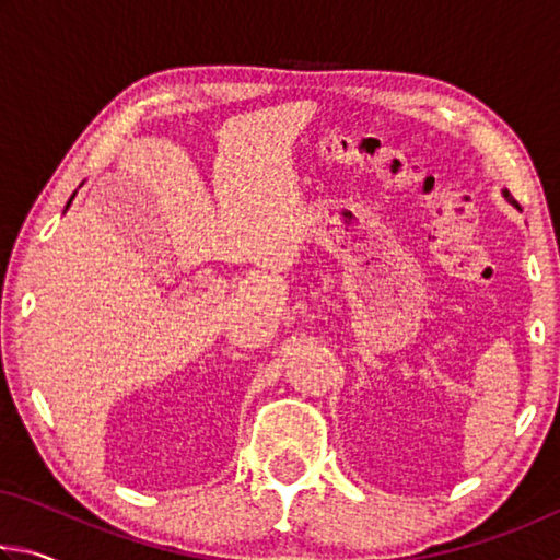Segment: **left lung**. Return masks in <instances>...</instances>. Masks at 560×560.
<instances>
[{"instance_id": "obj_1", "label": "left lung", "mask_w": 560, "mask_h": 560, "mask_svg": "<svg viewBox=\"0 0 560 560\" xmlns=\"http://www.w3.org/2000/svg\"><path fill=\"white\" fill-rule=\"evenodd\" d=\"M504 197H506V202H509V205H514V207H518V202L514 200V197H511V195H509V189H504Z\"/></svg>"}]
</instances>
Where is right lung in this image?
Returning a JSON list of instances; mask_svg holds the SVG:
<instances>
[{
  "label": "right lung",
  "instance_id": "add662e5",
  "mask_svg": "<svg viewBox=\"0 0 560 560\" xmlns=\"http://www.w3.org/2000/svg\"><path fill=\"white\" fill-rule=\"evenodd\" d=\"M71 200H73V197H71ZM71 200H69V205H71ZM69 205H66V207H69Z\"/></svg>",
  "mask_w": 560,
  "mask_h": 560
}]
</instances>
